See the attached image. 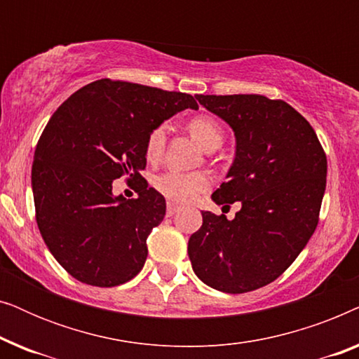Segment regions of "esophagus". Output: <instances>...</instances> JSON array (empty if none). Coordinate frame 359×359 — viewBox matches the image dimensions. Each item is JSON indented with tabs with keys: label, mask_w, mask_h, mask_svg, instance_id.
Here are the masks:
<instances>
[{
	"label": "esophagus",
	"mask_w": 359,
	"mask_h": 359,
	"mask_svg": "<svg viewBox=\"0 0 359 359\" xmlns=\"http://www.w3.org/2000/svg\"><path fill=\"white\" fill-rule=\"evenodd\" d=\"M178 210H180V205L178 204H175V203L166 204V215H168V217H171V215H175L176 212H178Z\"/></svg>",
	"instance_id": "34e87169"
}]
</instances>
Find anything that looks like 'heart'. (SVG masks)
<instances>
[{
    "instance_id": "obj_1",
    "label": "heart",
    "mask_w": 359,
    "mask_h": 359,
    "mask_svg": "<svg viewBox=\"0 0 359 359\" xmlns=\"http://www.w3.org/2000/svg\"><path fill=\"white\" fill-rule=\"evenodd\" d=\"M189 134L205 151L217 150L222 145V129L214 117L201 114L189 121ZM166 144V129L163 126L150 132L145 144V155L150 161L160 160ZM155 189L165 198L176 203H188L199 193L208 189L209 178L204 173H180V171H165L154 180Z\"/></svg>"
}]
</instances>
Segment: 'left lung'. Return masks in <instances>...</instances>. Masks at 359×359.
Here are the masks:
<instances>
[{
    "label": "left lung",
    "instance_id": "left-lung-1",
    "mask_svg": "<svg viewBox=\"0 0 359 359\" xmlns=\"http://www.w3.org/2000/svg\"><path fill=\"white\" fill-rule=\"evenodd\" d=\"M235 135L227 183L215 204L242 209L229 220L201 210L188 255L201 281L242 294L281 276L306 247L318 222L325 193L327 156L312 126L284 101L262 95H196Z\"/></svg>",
    "mask_w": 359,
    "mask_h": 359
}]
</instances>
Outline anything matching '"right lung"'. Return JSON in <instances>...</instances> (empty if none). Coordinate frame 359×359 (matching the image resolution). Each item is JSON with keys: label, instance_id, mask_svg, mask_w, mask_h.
I'll return each mask as SVG.
<instances>
[{"label": "right lung", "instance_id": "obj_1", "mask_svg": "<svg viewBox=\"0 0 359 359\" xmlns=\"http://www.w3.org/2000/svg\"><path fill=\"white\" fill-rule=\"evenodd\" d=\"M184 109H198L186 93L104 78L53 112L34 154L36 219L53 258L78 281L119 286L144 268L147 237L166 210L163 196L140 175L145 144ZM121 175L141 181L135 200L111 194Z\"/></svg>", "mask_w": 359, "mask_h": 359}]
</instances>
